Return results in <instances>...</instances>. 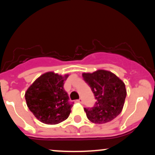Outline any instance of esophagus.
I'll use <instances>...</instances> for the list:
<instances>
[{
    "label": "esophagus",
    "instance_id": "1",
    "mask_svg": "<svg viewBox=\"0 0 155 155\" xmlns=\"http://www.w3.org/2000/svg\"><path fill=\"white\" fill-rule=\"evenodd\" d=\"M76 101H77L78 103H80V104H82V103H83V100H82V99H81V98L78 99V100Z\"/></svg>",
    "mask_w": 155,
    "mask_h": 155
}]
</instances>
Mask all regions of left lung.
<instances>
[{
    "mask_svg": "<svg viewBox=\"0 0 155 155\" xmlns=\"http://www.w3.org/2000/svg\"><path fill=\"white\" fill-rule=\"evenodd\" d=\"M82 76L96 100L93 107L84 108L88 120L95 124H104L116 118L122 111L127 95L123 81L104 70L84 73Z\"/></svg>",
    "mask_w": 155,
    "mask_h": 155,
    "instance_id": "8db88e82",
    "label": "left lung"
}]
</instances>
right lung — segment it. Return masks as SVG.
Segmentation results:
<instances>
[{
	"label": "right lung",
	"instance_id": "1",
	"mask_svg": "<svg viewBox=\"0 0 155 155\" xmlns=\"http://www.w3.org/2000/svg\"><path fill=\"white\" fill-rule=\"evenodd\" d=\"M62 76L48 72L38 78L25 92L28 107L39 121L47 124L60 123L68 117L73 104L64 90Z\"/></svg>",
	"mask_w": 155,
	"mask_h": 155
}]
</instances>
